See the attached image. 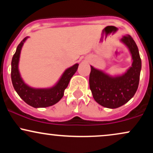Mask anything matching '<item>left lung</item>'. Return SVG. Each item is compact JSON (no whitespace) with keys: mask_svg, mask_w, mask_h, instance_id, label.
<instances>
[{"mask_svg":"<svg viewBox=\"0 0 153 153\" xmlns=\"http://www.w3.org/2000/svg\"><path fill=\"white\" fill-rule=\"evenodd\" d=\"M121 42L131 54L132 64L121 75L111 76L91 66L89 85L93 97L99 104L108 108H116L127 103L136 93L140 81L142 62L138 47L131 36H124Z\"/></svg>","mask_w":153,"mask_h":153,"instance_id":"left-lung-1","label":"left lung"}]
</instances>
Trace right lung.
<instances>
[{
    "instance_id": "add662e5",
    "label": "right lung",
    "mask_w": 153,
    "mask_h": 153,
    "mask_svg": "<svg viewBox=\"0 0 153 153\" xmlns=\"http://www.w3.org/2000/svg\"><path fill=\"white\" fill-rule=\"evenodd\" d=\"M26 36L16 48L11 61V80L13 88L18 95L29 106L34 108H45L57 103L62 98L64 91L68 87L70 80L78 70L79 65L75 64L68 68L52 88H34L29 86L24 82L19 71V62L21 51Z\"/></svg>"
}]
</instances>
